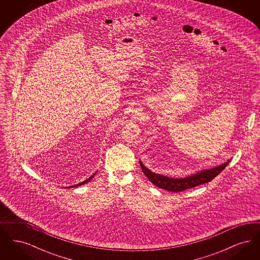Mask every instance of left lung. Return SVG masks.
<instances>
[{
  "instance_id": "obj_1",
  "label": "left lung",
  "mask_w": 260,
  "mask_h": 260,
  "mask_svg": "<svg viewBox=\"0 0 260 260\" xmlns=\"http://www.w3.org/2000/svg\"><path fill=\"white\" fill-rule=\"evenodd\" d=\"M230 161H231V159L217 167L204 170V171H200L192 175L185 176L183 178H173V177H169V176L159 174V173H153L149 169H147L141 162V161H139V164H140V167H141L144 174L148 177L149 180L154 185H156L161 189H165L167 191H171V192H182L186 189L194 188L196 186L210 182V180H212L215 176H217L219 173L222 172L223 170L228 166Z\"/></svg>"
}]
</instances>
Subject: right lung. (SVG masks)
Returning <instances> with one entry per match:
<instances>
[{"label": "right lung", "mask_w": 260, "mask_h": 260, "mask_svg": "<svg viewBox=\"0 0 260 260\" xmlns=\"http://www.w3.org/2000/svg\"><path fill=\"white\" fill-rule=\"evenodd\" d=\"M95 173H93V174H92L90 177H88L87 180H85V181H83V182H81V183H78V184H76V185L74 186H69V187H66V188H73V187H78V186L84 185V184H86V183H87L88 181H90V180H91V178H92V177L95 175Z\"/></svg>", "instance_id": "add662e5"}]
</instances>
